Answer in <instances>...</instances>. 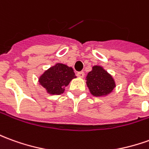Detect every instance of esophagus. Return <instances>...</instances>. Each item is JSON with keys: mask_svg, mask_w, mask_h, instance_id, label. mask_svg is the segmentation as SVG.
<instances>
[{"mask_svg": "<svg viewBox=\"0 0 149 149\" xmlns=\"http://www.w3.org/2000/svg\"><path fill=\"white\" fill-rule=\"evenodd\" d=\"M77 76L79 77H83L84 76H85V72H78L77 73Z\"/></svg>", "mask_w": 149, "mask_h": 149, "instance_id": "esophagus-1", "label": "esophagus"}]
</instances>
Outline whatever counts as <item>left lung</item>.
<instances>
[{
    "label": "left lung",
    "mask_w": 149,
    "mask_h": 149,
    "mask_svg": "<svg viewBox=\"0 0 149 149\" xmlns=\"http://www.w3.org/2000/svg\"><path fill=\"white\" fill-rule=\"evenodd\" d=\"M87 86L93 96L100 97L109 94L115 87L113 78L100 66H93L87 77Z\"/></svg>",
    "instance_id": "8db88e82"
}]
</instances>
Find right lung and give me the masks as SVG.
Here are the masks:
<instances>
[{
	"mask_svg": "<svg viewBox=\"0 0 149 149\" xmlns=\"http://www.w3.org/2000/svg\"><path fill=\"white\" fill-rule=\"evenodd\" d=\"M76 77L73 69L63 64H56L39 77L38 81L50 94H60L64 91L73 78Z\"/></svg>",
	"mask_w": 149,
	"mask_h": 149,
	"instance_id": "obj_1",
	"label": "right lung"
}]
</instances>
